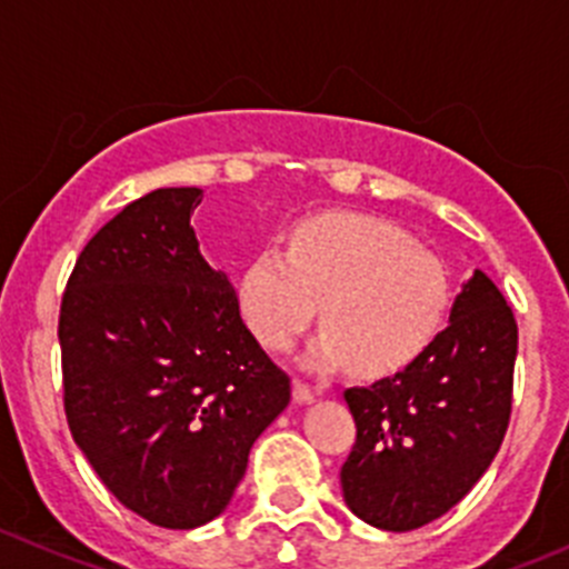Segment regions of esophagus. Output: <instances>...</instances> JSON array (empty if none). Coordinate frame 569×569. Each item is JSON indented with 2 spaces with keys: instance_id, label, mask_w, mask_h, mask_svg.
<instances>
[{
  "instance_id": "obj_1",
  "label": "esophagus",
  "mask_w": 569,
  "mask_h": 569,
  "mask_svg": "<svg viewBox=\"0 0 569 569\" xmlns=\"http://www.w3.org/2000/svg\"><path fill=\"white\" fill-rule=\"evenodd\" d=\"M295 401L297 405H311L315 401V390L302 381H295Z\"/></svg>"
}]
</instances>
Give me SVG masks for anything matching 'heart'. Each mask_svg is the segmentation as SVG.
<instances>
[{
	"label": "heart",
	"instance_id": "1",
	"mask_svg": "<svg viewBox=\"0 0 569 569\" xmlns=\"http://www.w3.org/2000/svg\"><path fill=\"white\" fill-rule=\"evenodd\" d=\"M449 274L405 230L357 212H326L291 230L289 247L267 243L247 263L238 302L269 348L286 350L315 322L302 353L311 370L379 379L416 362L449 311Z\"/></svg>",
	"mask_w": 569,
	"mask_h": 569
}]
</instances>
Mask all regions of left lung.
Listing matches in <instances>:
<instances>
[{"label":"left lung","mask_w":569,"mask_h":569,"mask_svg":"<svg viewBox=\"0 0 569 569\" xmlns=\"http://www.w3.org/2000/svg\"><path fill=\"white\" fill-rule=\"evenodd\" d=\"M517 320L486 272L460 286L449 326L405 370L350 387L357 421L339 482L381 530H416L458 506L500 452L511 418Z\"/></svg>","instance_id":"obj_1"}]
</instances>
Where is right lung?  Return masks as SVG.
<instances>
[{"instance_id": "obj_1", "label": "right lung", "mask_w": 569, "mask_h": 569, "mask_svg": "<svg viewBox=\"0 0 569 569\" xmlns=\"http://www.w3.org/2000/svg\"><path fill=\"white\" fill-rule=\"evenodd\" d=\"M201 188H159L83 247L58 342L69 432L103 486L159 528L230 506L289 376L241 320L236 289L190 227Z\"/></svg>"}]
</instances>
